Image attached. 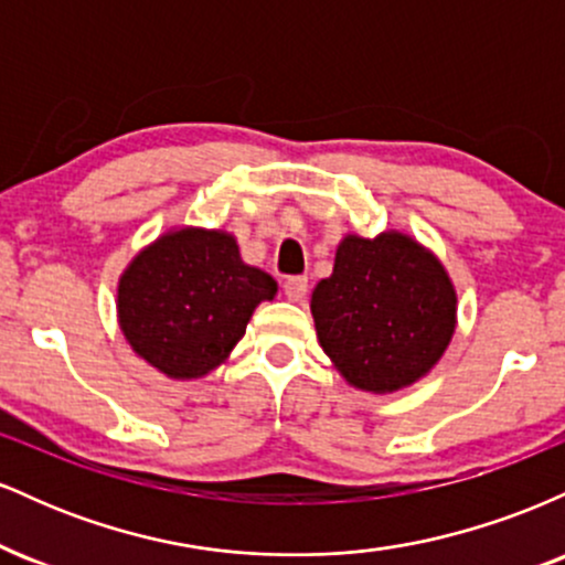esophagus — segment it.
<instances>
[{"label":"esophagus","mask_w":565,"mask_h":565,"mask_svg":"<svg viewBox=\"0 0 565 565\" xmlns=\"http://www.w3.org/2000/svg\"><path fill=\"white\" fill-rule=\"evenodd\" d=\"M284 291H287L289 300H295V302L305 300V295H308V278H305V276H289L287 281H284Z\"/></svg>","instance_id":"1"}]
</instances>
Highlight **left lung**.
Masks as SVG:
<instances>
[{
	"label": "left lung",
	"instance_id": "1",
	"mask_svg": "<svg viewBox=\"0 0 565 565\" xmlns=\"http://www.w3.org/2000/svg\"><path fill=\"white\" fill-rule=\"evenodd\" d=\"M323 353L353 387L393 393L425 377L457 323V295L425 246L404 233L345 236L310 297Z\"/></svg>",
	"mask_w": 565,
	"mask_h": 565
}]
</instances>
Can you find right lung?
Returning <instances> with one entry per match:
<instances>
[{
    "mask_svg": "<svg viewBox=\"0 0 565 565\" xmlns=\"http://www.w3.org/2000/svg\"><path fill=\"white\" fill-rule=\"evenodd\" d=\"M276 281L238 255L231 233L180 228L140 252L119 278V327L140 359L172 380L223 364Z\"/></svg>",
    "mask_w": 565,
    "mask_h": 565,
    "instance_id": "obj_1",
    "label": "right lung"
}]
</instances>
